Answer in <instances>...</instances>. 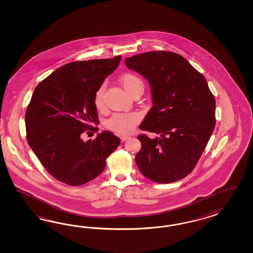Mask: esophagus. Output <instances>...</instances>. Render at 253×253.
I'll use <instances>...</instances> for the list:
<instances>
[{"label":"esophagus","instance_id":"esophagus-1","mask_svg":"<svg viewBox=\"0 0 253 253\" xmlns=\"http://www.w3.org/2000/svg\"><path fill=\"white\" fill-rule=\"evenodd\" d=\"M130 136H128V135H122L121 136V140L123 141V142H125L126 140H128V139H130Z\"/></svg>","mask_w":253,"mask_h":253}]
</instances>
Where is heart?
<instances>
[{"label": "heart", "instance_id": "heart-1", "mask_svg": "<svg viewBox=\"0 0 253 253\" xmlns=\"http://www.w3.org/2000/svg\"><path fill=\"white\" fill-rule=\"evenodd\" d=\"M120 82L123 88L130 95L137 91L144 90V83L140 77L134 73L127 72L120 78ZM104 92L105 86L101 85L93 97V104L96 109H102L104 107ZM136 113H118L109 118L106 122V127L109 130L119 133H129L133 130L138 122Z\"/></svg>", "mask_w": 253, "mask_h": 253}]
</instances>
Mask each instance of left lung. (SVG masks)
I'll return each instance as SVG.
<instances>
[{
  "label": "left lung",
  "instance_id": "obj_1",
  "mask_svg": "<svg viewBox=\"0 0 253 253\" xmlns=\"http://www.w3.org/2000/svg\"><path fill=\"white\" fill-rule=\"evenodd\" d=\"M125 65L148 81L153 107L138 135L142 147L135 162L149 180L169 184L197 165L215 127V99L204 76L180 54L154 51L125 59Z\"/></svg>",
  "mask_w": 253,
  "mask_h": 253
}]
</instances>
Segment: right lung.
<instances>
[{"instance_id": "obj_1", "label": "right lung", "mask_w": 253, "mask_h": 253, "mask_svg": "<svg viewBox=\"0 0 253 253\" xmlns=\"http://www.w3.org/2000/svg\"><path fill=\"white\" fill-rule=\"evenodd\" d=\"M122 55L107 59L71 62L42 81L27 107V140L39 161L56 180L82 185L98 176L107 157L121 144L111 131L94 140L82 135L98 129L93 97L104 80L115 70Z\"/></svg>"}]
</instances>
